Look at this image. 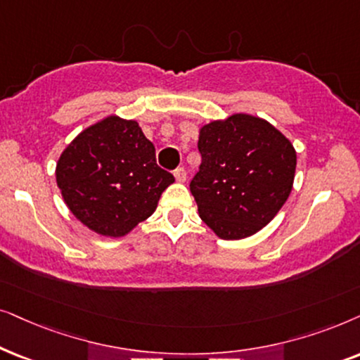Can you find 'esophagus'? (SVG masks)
<instances>
[{"mask_svg":"<svg viewBox=\"0 0 360 360\" xmlns=\"http://www.w3.org/2000/svg\"><path fill=\"white\" fill-rule=\"evenodd\" d=\"M174 177H176L177 183H184V181H186V169H184L183 166L176 167V169H174Z\"/></svg>","mask_w":360,"mask_h":360,"instance_id":"esophagus-1","label":"esophagus"}]
</instances>
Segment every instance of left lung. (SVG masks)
I'll return each instance as SVG.
<instances>
[{
	"label": "left lung",
	"mask_w": 360,
	"mask_h": 360,
	"mask_svg": "<svg viewBox=\"0 0 360 360\" xmlns=\"http://www.w3.org/2000/svg\"><path fill=\"white\" fill-rule=\"evenodd\" d=\"M199 171L189 188L199 215L224 240L250 237L283 207L296 151L265 120L236 113L200 128Z\"/></svg>",
	"instance_id": "1"
}]
</instances>
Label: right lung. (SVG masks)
<instances>
[{
  "mask_svg": "<svg viewBox=\"0 0 360 360\" xmlns=\"http://www.w3.org/2000/svg\"><path fill=\"white\" fill-rule=\"evenodd\" d=\"M56 179L70 212L107 237H122L150 217L174 183L138 123L118 117L80 133L60 155Z\"/></svg>",
  "mask_w": 360,
  "mask_h": 360,
  "instance_id": "right-lung-1",
  "label": "right lung"
}]
</instances>
